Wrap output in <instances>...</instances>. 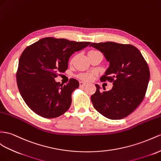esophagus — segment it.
<instances>
[{"label":"esophagus","instance_id":"1","mask_svg":"<svg viewBox=\"0 0 161 161\" xmlns=\"http://www.w3.org/2000/svg\"><path fill=\"white\" fill-rule=\"evenodd\" d=\"M86 84H86V82H84V81H80V87H82V86H86Z\"/></svg>","mask_w":161,"mask_h":161}]
</instances>
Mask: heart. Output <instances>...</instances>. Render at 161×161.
Returning <instances> with one entry per match:
<instances>
[{
	"mask_svg": "<svg viewBox=\"0 0 161 161\" xmlns=\"http://www.w3.org/2000/svg\"><path fill=\"white\" fill-rule=\"evenodd\" d=\"M90 52H98L96 50H91ZM80 77L81 78V80H86V81H90L93 78V73H84L81 74V75L80 76Z\"/></svg>",
	"mask_w": 161,
	"mask_h": 161,
	"instance_id": "obj_1",
	"label": "heart"
}]
</instances>
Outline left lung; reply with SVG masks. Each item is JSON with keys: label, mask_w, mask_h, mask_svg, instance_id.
Wrapping results in <instances>:
<instances>
[{"label": "left lung", "mask_w": 161, "mask_h": 161, "mask_svg": "<svg viewBox=\"0 0 161 161\" xmlns=\"http://www.w3.org/2000/svg\"><path fill=\"white\" fill-rule=\"evenodd\" d=\"M109 63L101 81L113 82L109 91H101L95 84L96 92L91 96L94 109L111 120L129 116L143 100L150 80V70L139 49L130 44L108 41L92 43Z\"/></svg>", "instance_id": "left-lung-1"}]
</instances>
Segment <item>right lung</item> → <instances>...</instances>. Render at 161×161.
<instances>
[{
  "instance_id": "obj_1",
  "label": "right lung",
  "mask_w": 161,
  "mask_h": 161,
  "mask_svg": "<svg viewBox=\"0 0 161 161\" xmlns=\"http://www.w3.org/2000/svg\"><path fill=\"white\" fill-rule=\"evenodd\" d=\"M90 42L46 37L28 46L20 56L16 78L20 94L31 110L45 118L64 114L71 104L72 92L79 87L75 79L67 85L56 82L58 72L68 69L70 56Z\"/></svg>"
}]
</instances>
